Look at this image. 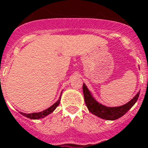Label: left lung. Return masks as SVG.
<instances>
[{
    "label": "left lung",
    "instance_id": "8db88e82",
    "mask_svg": "<svg viewBox=\"0 0 148 148\" xmlns=\"http://www.w3.org/2000/svg\"><path fill=\"white\" fill-rule=\"evenodd\" d=\"M82 91H83V95H84V100H85V103L88 110L95 116L105 119V120L110 121L118 119L121 116L125 114L132 108L134 104L136 103L138 98L139 96V92H138L137 95L127 103H125L122 106H119V107L110 108V107H106L104 105H102L101 103H98L92 97L90 91L84 83L82 85Z\"/></svg>",
    "mask_w": 148,
    "mask_h": 148
}]
</instances>
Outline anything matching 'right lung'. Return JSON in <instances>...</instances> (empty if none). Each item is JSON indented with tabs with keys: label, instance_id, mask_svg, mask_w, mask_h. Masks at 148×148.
Here are the masks:
<instances>
[{
	"label": "right lung",
	"instance_id": "1",
	"mask_svg": "<svg viewBox=\"0 0 148 148\" xmlns=\"http://www.w3.org/2000/svg\"><path fill=\"white\" fill-rule=\"evenodd\" d=\"M60 100H61V99L59 98V99L57 100V102L54 103V104H53L51 107H49V108L45 109V110L42 111V112H33V113H24V112H21V114H23V116H27L28 118H31V119H40V118H43V117H45L47 115L50 114L51 112H53L56 109V108H57V106L59 105V103H60Z\"/></svg>",
	"mask_w": 148,
	"mask_h": 148
}]
</instances>
